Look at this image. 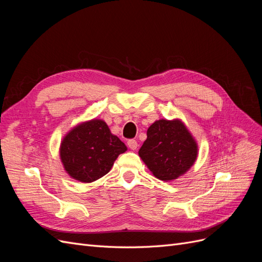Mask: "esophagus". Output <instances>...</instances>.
Masks as SVG:
<instances>
[{
    "label": "esophagus",
    "instance_id": "34e87169",
    "mask_svg": "<svg viewBox=\"0 0 262 262\" xmlns=\"http://www.w3.org/2000/svg\"><path fill=\"white\" fill-rule=\"evenodd\" d=\"M128 146H129V148H131L132 150L137 149V147H138V142H137L136 140H129V141H128Z\"/></svg>",
    "mask_w": 262,
    "mask_h": 262
}]
</instances>
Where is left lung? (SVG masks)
I'll use <instances>...</instances> for the list:
<instances>
[{
  "label": "left lung",
  "instance_id": "8db88e82",
  "mask_svg": "<svg viewBox=\"0 0 262 262\" xmlns=\"http://www.w3.org/2000/svg\"><path fill=\"white\" fill-rule=\"evenodd\" d=\"M139 156L160 180L172 181L192 167L199 154L194 137L180 119H160L149 125Z\"/></svg>",
  "mask_w": 262,
  "mask_h": 262
}]
</instances>
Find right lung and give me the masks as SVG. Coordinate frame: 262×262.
<instances>
[{
    "instance_id": "right-lung-1",
    "label": "right lung",
    "mask_w": 262,
    "mask_h": 262,
    "mask_svg": "<svg viewBox=\"0 0 262 262\" xmlns=\"http://www.w3.org/2000/svg\"><path fill=\"white\" fill-rule=\"evenodd\" d=\"M128 149L101 119L73 126L60 143V160L68 175L90 184L105 176L118 156Z\"/></svg>"
}]
</instances>
